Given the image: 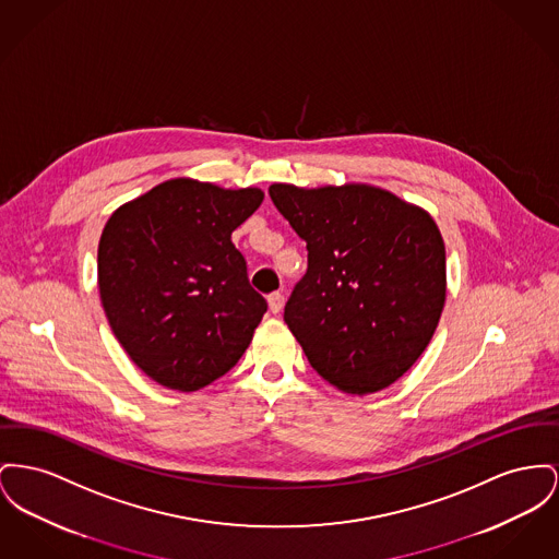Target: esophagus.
<instances>
[{
  "instance_id": "obj_1",
  "label": "esophagus",
  "mask_w": 559,
  "mask_h": 559,
  "mask_svg": "<svg viewBox=\"0 0 559 559\" xmlns=\"http://www.w3.org/2000/svg\"><path fill=\"white\" fill-rule=\"evenodd\" d=\"M267 306H270V312H272V314H278V312L283 310V306H285V296L278 294V292L270 294V296H267Z\"/></svg>"
}]
</instances>
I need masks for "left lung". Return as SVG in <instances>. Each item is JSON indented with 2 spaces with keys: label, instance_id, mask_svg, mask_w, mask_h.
Instances as JSON below:
<instances>
[{
  "label": "left lung",
  "instance_id": "obj_1",
  "mask_svg": "<svg viewBox=\"0 0 559 559\" xmlns=\"http://www.w3.org/2000/svg\"><path fill=\"white\" fill-rule=\"evenodd\" d=\"M267 192L308 249L285 306L308 361L342 393L391 386L425 353L443 312L445 245L435 219L369 183H272Z\"/></svg>",
  "mask_w": 559,
  "mask_h": 559
}]
</instances>
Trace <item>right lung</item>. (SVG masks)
I'll return each instance as SVG.
<instances>
[{
	"mask_svg": "<svg viewBox=\"0 0 559 559\" xmlns=\"http://www.w3.org/2000/svg\"><path fill=\"white\" fill-rule=\"evenodd\" d=\"M260 188L168 179L118 206L99 240V294L132 362L166 389L209 386L242 357L267 308L231 231Z\"/></svg>",
	"mask_w": 559,
	"mask_h": 559,
	"instance_id": "right-lung-1",
	"label": "right lung"
}]
</instances>
